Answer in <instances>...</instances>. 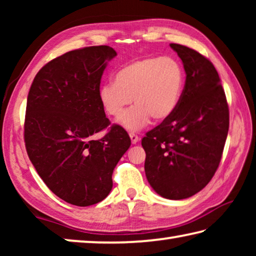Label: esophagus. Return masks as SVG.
Instances as JSON below:
<instances>
[{"mask_svg":"<svg viewBox=\"0 0 256 256\" xmlns=\"http://www.w3.org/2000/svg\"><path fill=\"white\" fill-rule=\"evenodd\" d=\"M130 138H131V141L133 144H136L138 142V140H140V138H138L136 133H130Z\"/></svg>","mask_w":256,"mask_h":256,"instance_id":"esophagus-1","label":"esophagus"}]
</instances>
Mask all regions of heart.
<instances>
[{
	"mask_svg": "<svg viewBox=\"0 0 256 256\" xmlns=\"http://www.w3.org/2000/svg\"><path fill=\"white\" fill-rule=\"evenodd\" d=\"M185 84L178 60L170 56H149L134 60L115 73V82L102 84L99 99L108 115L120 118L132 102L136 106L120 118L128 131L144 128L154 118L167 120L176 110Z\"/></svg>",
	"mask_w": 256,
	"mask_h": 256,
	"instance_id": "b5f03b06",
	"label": "heart"
}]
</instances>
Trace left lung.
I'll use <instances>...</instances> for the list:
<instances>
[{"label":"left lung","instance_id":"1","mask_svg":"<svg viewBox=\"0 0 256 256\" xmlns=\"http://www.w3.org/2000/svg\"><path fill=\"white\" fill-rule=\"evenodd\" d=\"M184 66L186 80L176 110L142 138L144 170L160 196L183 200L206 188L222 160L229 110L218 72L188 47L170 44Z\"/></svg>","mask_w":256,"mask_h":256}]
</instances>
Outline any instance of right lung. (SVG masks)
Returning <instances> with one entry per match:
<instances>
[{"instance_id":"right-lung-1","label":"right lung","mask_w":256,"mask_h":256,"mask_svg":"<svg viewBox=\"0 0 256 256\" xmlns=\"http://www.w3.org/2000/svg\"><path fill=\"white\" fill-rule=\"evenodd\" d=\"M116 55L110 46L68 52L42 66L29 90L24 120L29 159L47 188L73 206L96 204L110 194L114 168L131 146L120 125L100 140L92 138L110 124L99 86Z\"/></svg>"}]
</instances>
